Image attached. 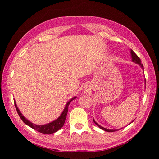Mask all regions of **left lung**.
Returning <instances> with one entry per match:
<instances>
[{
  "mask_svg": "<svg viewBox=\"0 0 159 159\" xmlns=\"http://www.w3.org/2000/svg\"><path fill=\"white\" fill-rule=\"evenodd\" d=\"M131 55H132V59H133V61H134V62H135V63H137V64H139V65H140L142 68H143V65H142V61H141V60L140 59H139V57H138V55H136L135 53L134 52V51L133 50H131ZM93 121H94V123H95V124L98 126V127L99 128H101V129H102V130H104V131H107V132H115V131H116V130H109V129H107V128H103V127H102V126H100L99 125V124H98V123H97L95 120H94V119H93Z\"/></svg>",
  "mask_w": 159,
  "mask_h": 159,
  "instance_id": "1",
  "label": "left lung"
}]
</instances>
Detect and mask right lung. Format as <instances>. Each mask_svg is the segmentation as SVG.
<instances>
[{"instance_id":"obj_1","label":"right lung","mask_w":159,"mask_h":159,"mask_svg":"<svg viewBox=\"0 0 159 159\" xmlns=\"http://www.w3.org/2000/svg\"><path fill=\"white\" fill-rule=\"evenodd\" d=\"M76 98L75 97V98H72L71 100H69L68 102H67L66 105L65 107V108H64V109L62 114L60 115V116L59 117L57 120H54V121L48 123V124H45V125H39L34 124V123H32L30 121H29L27 119H26L25 116H23L22 114H21L20 111L17 108L15 101H14V102H15V106L16 110H17L19 116H20V118L22 120V121L25 123V124L29 125V127H31V128H33L34 130L39 132V133L50 134H52V133H55V132H57L64 125V122H65V120H66V118L67 112H68L69 104H70V102L73 100V99H76Z\"/></svg>"}]
</instances>
